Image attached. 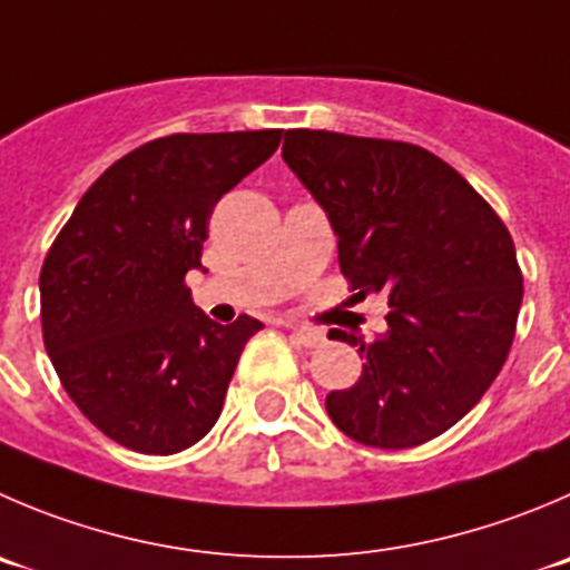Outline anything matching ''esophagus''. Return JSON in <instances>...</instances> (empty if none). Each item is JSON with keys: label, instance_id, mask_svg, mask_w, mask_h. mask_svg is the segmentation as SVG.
I'll return each instance as SVG.
<instances>
[{"label": "esophagus", "instance_id": "esophagus-1", "mask_svg": "<svg viewBox=\"0 0 570 570\" xmlns=\"http://www.w3.org/2000/svg\"><path fill=\"white\" fill-rule=\"evenodd\" d=\"M285 327L291 330V333H294V338H296V344H302V346H307V350H316V346H322L324 341V333L322 330H311V327H299V324H288L285 322Z\"/></svg>", "mask_w": 570, "mask_h": 570}]
</instances>
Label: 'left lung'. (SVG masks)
I'll return each mask as SVG.
<instances>
[{
    "instance_id": "1",
    "label": "left lung",
    "mask_w": 570,
    "mask_h": 570,
    "mask_svg": "<svg viewBox=\"0 0 570 570\" xmlns=\"http://www.w3.org/2000/svg\"><path fill=\"white\" fill-rule=\"evenodd\" d=\"M282 159L338 237L355 299H389L375 341L357 346L355 386L327 394L350 439L383 451L431 442L490 389L509 355L523 276L495 209L431 150L335 131H285Z\"/></svg>"
}]
</instances>
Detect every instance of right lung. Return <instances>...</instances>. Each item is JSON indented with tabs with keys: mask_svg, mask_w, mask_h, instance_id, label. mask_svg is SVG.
I'll return each mask as SVG.
<instances>
[{
	"mask_svg": "<svg viewBox=\"0 0 570 570\" xmlns=\"http://www.w3.org/2000/svg\"><path fill=\"white\" fill-rule=\"evenodd\" d=\"M282 131L170 134L114 161L47 252L45 346L72 403L108 439L170 456L209 433L246 341L263 324H218L184 285L200 268L220 195Z\"/></svg>",
	"mask_w": 570,
	"mask_h": 570,
	"instance_id": "obj_1",
	"label": "right lung"
}]
</instances>
